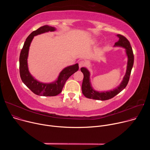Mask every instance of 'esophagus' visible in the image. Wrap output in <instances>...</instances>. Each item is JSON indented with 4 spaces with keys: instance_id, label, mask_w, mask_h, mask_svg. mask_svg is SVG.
Segmentation results:
<instances>
[{
    "instance_id": "esophagus-1",
    "label": "esophagus",
    "mask_w": 150,
    "mask_h": 150,
    "mask_svg": "<svg viewBox=\"0 0 150 150\" xmlns=\"http://www.w3.org/2000/svg\"><path fill=\"white\" fill-rule=\"evenodd\" d=\"M85 65V62L83 61V60H81L79 62V67L81 68L82 67H83V66Z\"/></svg>"
}]
</instances>
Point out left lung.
I'll use <instances>...</instances> for the list:
<instances>
[{
    "mask_svg": "<svg viewBox=\"0 0 150 150\" xmlns=\"http://www.w3.org/2000/svg\"><path fill=\"white\" fill-rule=\"evenodd\" d=\"M117 37L119 38V40L115 42L114 46H119L125 49L126 53L128 59L125 75L124 76L120 84L115 89L108 91H97L93 88L91 85L90 78V73L89 71L86 68H81V71L83 74L82 84V91L84 96L88 98L100 100H107L110 99L121 92L126 87L128 82H129L134 61L132 49L129 41L126 37L120 34H117Z\"/></svg>",
    "mask_w": 150,
    "mask_h": 150,
    "instance_id": "8db88e82",
    "label": "left lung"
}]
</instances>
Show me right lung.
Returning a JSON list of instances; mask_svg holds the SVG:
<instances>
[{
	"mask_svg": "<svg viewBox=\"0 0 150 150\" xmlns=\"http://www.w3.org/2000/svg\"><path fill=\"white\" fill-rule=\"evenodd\" d=\"M56 28L49 25H44L32 32L27 38L19 56V73L22 81L34 94L42 96H56L62 92L67 79L78 69V64L64 68L59 74L58 78L52 83H42L31 75L28 71L27 58L31 42L34 36L49 31H54Z\"/></svg>",
	"mask_w": 150,
	"mask_h": 150,
	"instance_id": "right-lung-1",
	"label": "right lung"
}]
</instances>
